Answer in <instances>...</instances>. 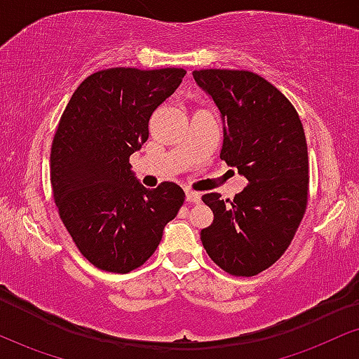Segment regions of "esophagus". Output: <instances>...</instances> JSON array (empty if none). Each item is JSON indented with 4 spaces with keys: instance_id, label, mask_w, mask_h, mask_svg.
Masks as SVG:
<instances>
[{
    "instance_id": "esophagus-1",
    "label": "esophagus",
    "mask_w": 359,
    "mask_h": 359,
    "mask_svg": "<svg viewBox=\"0 0 359 359\" xmlns=\"http://www.w3.org/2000/svg\"><path fill=\"white\" fill-rule=\"evenodd\" d=\"M201 195L196 191H191V189H187V201L188 203H200Z\"/></svg>"
}]
</instances>
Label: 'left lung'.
<instances>
[{
	"label": "left lung",
	"instance_id": "1",
	"mask_svg": "<svg viewBox=\"0 0 359 359\" xmlns=\"http://www.w3.org/2000/svg\"><path fill=\"white\" fill-rule=\"evenodd\" d=\"M193 79L220 112V158L248 181L233 201L218 193L203 196L213 223L201 230V243L225 272L255 276L280 259L304 217V128L285 95L260 75L212 69L195 70Z\"/></svg>",
	"mask_w": 359,
	"mask_h": 359
}]
</instances>
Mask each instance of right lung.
Instances as JSON below:
<instances>
[{
	"label": "right lung",
	"mask_w": 359,
	"mask_h": 359,
	"mask_svg": "<svg viewBox=\"0 0 359 359\" xmlns=\"http://www.w3.org/2000/svg\"><path fill=\"white\" fill-rule=\"evenodd\" d=\"M183 69H107L77 87L50 154L53 198L75 245L90 264L126 273L154 254L180 212L176 183L147 189L129 156L149 137V117L184 77Z\"/></svg>",
	"instance_id": "right-lung-1"
}]
</instances>
